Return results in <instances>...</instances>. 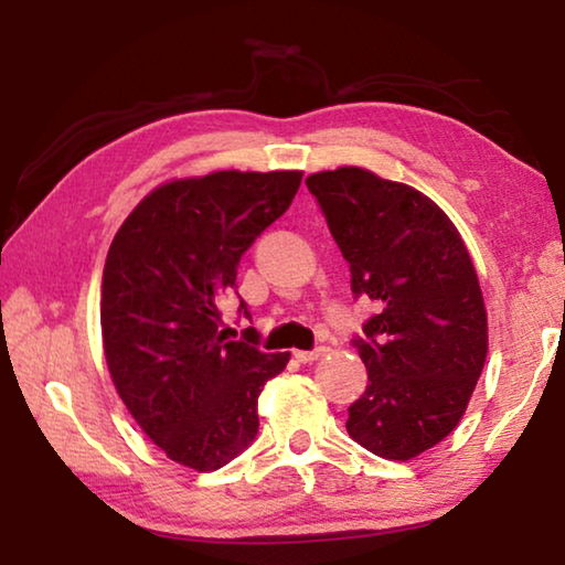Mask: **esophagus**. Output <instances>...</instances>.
I'll use <instances>...</instances> for the list:
<instances>
[{
    "mask_svg": "<svg viewBox=\"0 0 565 565\" xmlns=\"http://www.w3.org/2000/svg\"><path fill=\"white\" fill-rule=\"evenodd\" d=\"M327 351H329L327 347H317L313 351H294V359L299 363H311V361H317L319 356H323Z\"/></svg>",
    "mask_w": 565,
    "mask_h": 565,
    "instance_id": "obj_1",
    "label": "esophagus"
}]
</instances>
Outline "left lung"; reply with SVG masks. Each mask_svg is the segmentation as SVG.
Instances as JSON below:
<instances>
[{
	"label": "left lung",
	"mask_w": 565,
	"mask_h": 565,
	"mask_svg": "<svg viewBox=\"0 0 565 565\" xmlns=\"http://www.w3.org/2000/svg\"><path fill=\"white\" fill-rule=\"evenodd\" d=\"M306 186L351 269L356 299L376 313L353 337L369 386L349 406L363 448L408 461L454 431L483 371L489 329L461 234L431 199L359 167L321 171Z\"/></svg>",
	"instance_id": "left-lung-1"
}]
</instances>
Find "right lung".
I'll use <instances>...</instances> for the list:
<instances>
[{
    "label": "right lung",
    "mask_w": 565,
    "mask_h": 565,
    "mask_svg": "<svg viewBox=\"0 0 565 565\" xmlns=\"http://www.w3.org/2000/svg\"><path fill=\"white\" fill-rule=\"evenodd\" d=\"M301 171L171 181L127 216L102 279L104 356L124 406L171 461L216 471L259 434V394L289 353L228 339L222 306L248 246L296 196ZM238 313L248 319L238 299Z\"/></svg>",
    "instance_id": "obj_1"
}]
</instances>
